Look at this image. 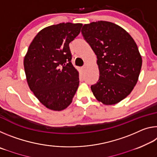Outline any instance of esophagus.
Returning <instances> with one entry per match:
<instances>
[{
	"label": "esophagus",
	"mask_w": 157,
	"mask_h": 157,
	"mask_svg": "<svg viewBox=\"0 0 157 157\" xmlns=\"http://www.w3.org/2000/svg\"><path fill=\"white\" fill-rule=\"evenodd\" d=\"M82 70H83V71H84L85 70V69H86V65H84V66H82Z\"/></svg>",
	"instance_id": "34e87169"
}]
</instances>
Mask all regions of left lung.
Returning <instances> with one entry per match:
<instances>
[{
    "mask_svg": "<svg viewBox=\"0 0 157 157\" xmlns=\"http://www.w3.org/2000/svg\"><path fill=\"white\" fill-rule=\"evenodd\" d=\"M81 32L97 55L100 77L91 86L93 94L102 104H117L139 79L142 58L136 42L123 28L109 21L85 24Z\"/></svg>",
    "mask_w": 157,
    "mask_h": 157,
    "instance_id": "obj_1",
    "label": "left lung"
}]
</instances>
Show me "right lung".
Returning a JSON list of instances; mask_svg holds the SVG:
<instances>
[{"label": "right lung", "mask_w": 157, "mask_h": 157, "mask_svg": "<svg viewBox=\"0 0 157 157\" xmlns=\"http://www.w3.org/2000/svg\"><path fill=\"white\" fill-rule=\"evenodd\" d=\"M82 23H62L39 32L23 61L28 86L42 105L62 111L71 102L79 86V72L71 63L69 44Z\"/></svg>", "instance_id": "add662e5"}]
</instances>
